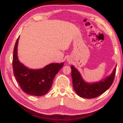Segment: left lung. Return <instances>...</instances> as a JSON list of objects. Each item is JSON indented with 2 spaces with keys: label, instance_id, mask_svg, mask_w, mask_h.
I'll list each match as a JSON object with an SVG mask.
<instances>
[{
  "label": "left lung",
  "instance_id": "1",
  "mask_svg": "<svg viewBox=\"0 0 123 123\" xmlns=\"http://www.w3.org/2000/svg\"><path fill=\"white\" fill-rule=\"evenodd\" d=\"M71 69L73 85L75 91L80 97L87 99L94 98L106 91L113 84L116 72V67L111 75L105 80L94 84H88L83 80L80 73L73 66H71Z\"/></svg>",
  "mask_w": 123,
  "mask_h": 123
}]
</instances>
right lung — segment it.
<instances>
[{"instance_id":"add662e5","label":"right lung","mask_w":123,"mask_h":123,"mask_svg":"<svg viewBox=\"0 0 123 123\" xmlns=\"http://www.w3.org/2000/svg\"><path fill=\"white\" fill-rule=\"evenodd\" d=\"M17 38L13 49L12 67L17 81L24 92L30 95L41 96L51 88L54 77L63 67L64 63H51L43 69L33 70L20 63L17 57Z\"/></svg>"}]
</instances>
